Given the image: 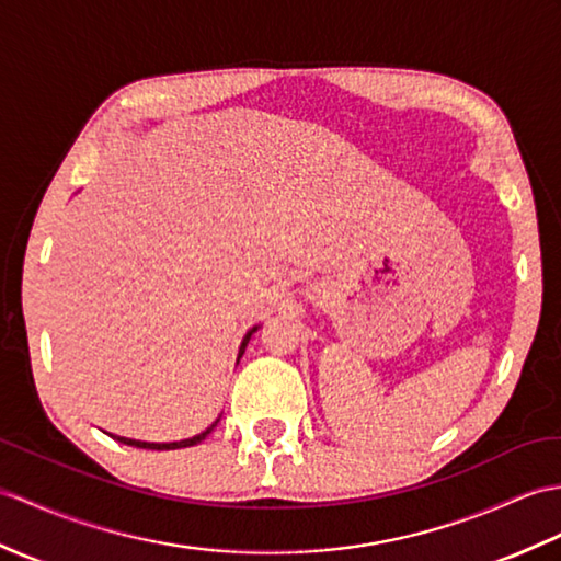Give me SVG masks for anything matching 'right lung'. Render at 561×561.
<instances>
[{
    "instance_id": "right-lung-1",
    "label": "right lung",
    "mask_w": 561,
    "mask_h": 561,
    "mask_svg": "<svg viewBox=\"0 0 561 561\" xmlns=\"http://www.w3.org/2000/svg\"><path fill=\"white\" fill-rule=\"evenodd\" d=\"M260 330V324H253V328L243 334V340H241V346H239V356H237V363L241 360V356H243V351H245V346H249V342H251V336H253V332H257ZM219 419H221V413L217 415V419L213 421V425H207L203 433H198V435H193V437H188V439H179V442H142V439H131V437H119V435H112L114 439H119L122 445H128V447H138V449H158V451H169V449H181V447H195V445H201V442L213 433V430L217 427V423H219Z\"/></svg>"
}]
</instances>
